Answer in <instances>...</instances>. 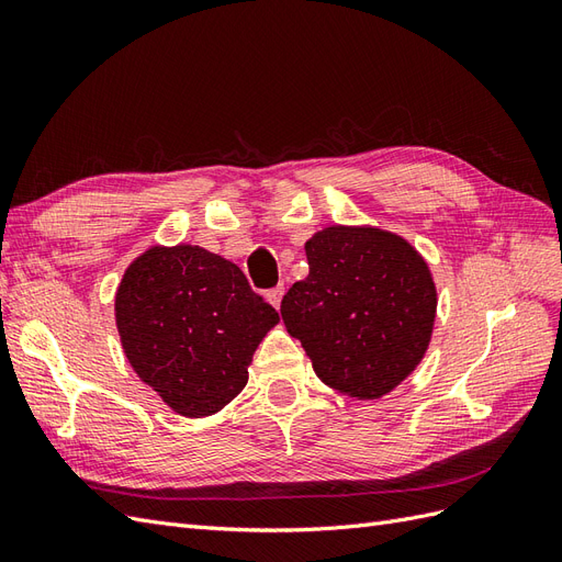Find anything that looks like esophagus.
<instances>
[{
	"instance_id": "1",
	"label": "esophagus",
	"mask_w": 562,
	"mask_h": 562,
	"mask_svg": "<svg viewBox=\"0 0 562 562\" xmlns=\"http://www.w3.org/2000/svg\"><path fill=\"white\" fill-rule=\"evenodd\" d=\"M281 297H283V285H277V288H271V291H267V300H269V304L271 307H281Z\"/></svg>"
}]
</instances>
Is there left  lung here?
<instances>
[{
	"instance_id": "1",
	"label": "left lung",
	"mask_w": 562,
	"mask_h": 562,
	"mask_svg": "<svg viewBox=\"0 0 562 562\" xmlns=\"http://www.w3.org/2000/svg\"><path fill=\"white\" fill-rule=\"evenodd\" d=\"M310 274L281 300L323 384L359 401L398 386L422 361L436 318V285L398 234L326 227L304 244Z\"/></svg>"
}]
</instances>
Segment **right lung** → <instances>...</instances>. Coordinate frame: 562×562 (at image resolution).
<instances>
[{
  "mask_svg": "<svg viewBox=\"0 0 562 562\" xmlns=\"http://www.w3.org/2000/svg\"><path fill=\"white\" fill-rule=\"evenodd\" d=\"M114 312L128 363L184 417L223 411L279 323L239 267L184 244L155 246L131 262Z\"/></svg>",
  "mask_w": 562,
  "mask_h": 562,
  "instance_id": "right-lung-1",
  "label": "right lung"
}]
</instances>
